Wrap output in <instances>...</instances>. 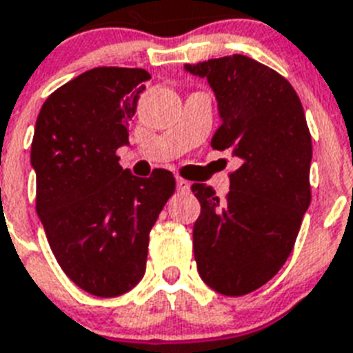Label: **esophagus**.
I'll return each mask as SVG.
<instances>
[{
    "mask_svg": "<svg viewBox=\"0 0 353 353\" xmlns=\"http://www.w3.org/2000/svg\"><path fill=\"white\" fill-rule=\"evenodd\" d=\"M189 188H191V183H189L188 180L176 179V189H179L180 193H185V191H189Z\"/></svg>",
    "mask_w": 353,
    "mask_h": 353,
    "instance_id": "obj_1",
    "label": "esophagus"
}]
</instances>
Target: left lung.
I'll return each instance as SVG.
<instances>
[{
	"instance_id": "left-lung-1",
	"label": "left lung",
	"mask_w": 353,
	"mask_h": 353,
	"mask_svg": "<svg viewBox=\"0 0 353 353\" xmlns=\"http://www.w3.org/2000/svg\"><path fill=\"white\" fill-rule=\"evenodd\" d=\"M185 70L205 77L222 124L212 150L231 151L241 165L218 198L193 183L202 205L193 250L203 283L223 296H245L278 274L310 205L312 137L301 101L283 75L247 55H225Z\"/></svg>"
}]
</instances>
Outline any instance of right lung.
I'll return each mask as SVG.
<instances>
[{"label":"right lung","instance_id":"right-lung-1","mask_svg":"<svg viewBox=\"0 0 353 353\" xmlns=\"http://www.w3.org/2000/svg\"><path fill=\"white\" fill-rule=\"evenodd\" d=\"M151 75L99 66L46 99L32 139L36 211L55 260L79 288L115 298L142 279L151 227L174 193L171 171L119 165L128 122Z\"/></svg>","mask_w":353,"mask_h":353}]
</instances>
